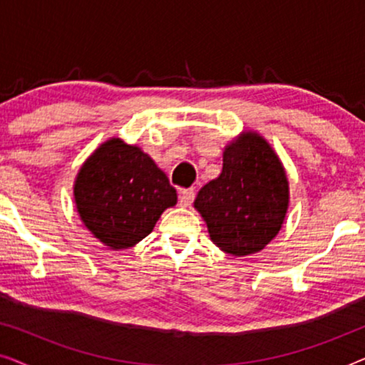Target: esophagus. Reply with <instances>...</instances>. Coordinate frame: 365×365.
I'll use <instances>...</instances> for the list:
<instances>
[{
    "instance_id": "obj_1",
    "label": "esophagus",
    "mask_w": 365,
    "mask_h": 365,
    "mask_svg": "<svg viewBox=\"0 0 365 365\" xmlns=\"http://www.w3.org/2000/svg\"><path fill=\"white\" fill-rule=\"evenodd\" d=\"M194 196H196V194H194V189L192 187L182 189V191L179 192V204H181L182 207L191 206L192 201H194Z\"/></svg>"
}]
</instances>
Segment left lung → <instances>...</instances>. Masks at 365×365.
<instances>
[{
	"label": "left lung",
	"mask_w": 365,
	"mask_h": 365,
	"mask_svg": "<svg viewBox=\"0 0 365 365\" xmlns=\"http://www.w3.org/2000/svg\"><path fill=\"white\" fill-rule=\"evenodd\" d=\"M287 206L289 182L281 159L252 131L227 144L221 174L194 201L211 241L232 256H249L266 247L282 227Z\"/></svg>",
	"instance_id": "8db88e82"
}]
</instances>
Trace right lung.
<instances>
[{"instance_id": "1", "label": "right lung", "mask_w": 365, "mask_h": 365, "mask_svg": "<svg viewBox=\"0 0 365 365\" xmlns=\"http://www.w3.org/2000/svg\"><path fill=\"white\" fill-rule=\"evenodd\" d=\"M176 201V189L156 163L119 138L103 143L74 181L79 217L111 249L138 244Z\"/></svg>"}]
</instances>
